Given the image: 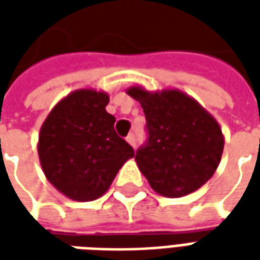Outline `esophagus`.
<instances>
[{"mask_svg": "<svg viewBox=\"0 0 260 260\" xmlns=\"http://www.w3.org/2000/svg\"><path fill=\"white\" fill-rule=\"evenodd\" d=\"M126 142H128V143H129V145L132 147H135L136 146V138H135V135H134V134H129V135L126 136Z\"/></svg>", "mask_w": 260, "mask_h": 260, "instance_id": "obj_1", "label": "esophagus"}]
</instances>
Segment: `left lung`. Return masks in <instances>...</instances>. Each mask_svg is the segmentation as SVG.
<instances>
[{"label":"left lung","instance_id":"obj_1","mask_svg":"<svg viewBox=\"0 0 260 260\" xmlns=\"http://www.w3.org/2000/svg\"><path fill=\"white\" fill-rule=\"evenodd\" d=\"M141 103L147 142L135 160L158 195L181 198L212 178L221 160L224 136L218 122L195 99L178 89H126Z\"/></svg>","mask_w":260,"mask_h":260}]
</instances>
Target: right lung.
<instances>
[{
    "mask_svg": "<svg viewBox=\"0 0 260 260\" xmlns=\"http://www.w3.org/2000/svg\"><path fill=\"white\" fill-rule=\"evenodd\" d=\"M106 91L78 89L44 119L37 152L50 184L69 199L90 202L108 191L134 149L114 131Z\"/></svg>",
    "mask_w": 260,
    "mask_h": 260,
    "instance_id": "1",
    "label": "right lung"
}]
</instances>
